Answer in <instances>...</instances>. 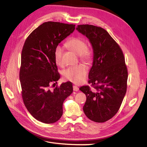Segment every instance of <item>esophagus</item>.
I'll return each instance as SVG.
<instances>
[{"mask_svg": "<svg viewBox=\"0 0 147 147\" xmlns=\"http://www.w3.org/2000/svg\"><path fill=\"white\" fill-rule=\"evenodd\" d=\"M73 90L74 91H78L79 90V88L77 86H73Z\"/></svg>", "mask_w": 147, "mask_h": 147, "instance_id": "1", "label": "esophagus"}]
</instances>
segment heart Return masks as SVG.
Masks as SVG:
<instances>
[{"mask_svg": "<svg viewBox=\"0 0 147 147\" xmlns=\"http://www.w3.org/2000/svg\"><path fill=\"white\" fill-rule=\"evenodd\" d=\"M65 46L69 50L79 55L80 61L88 65L93 62V52L87 46L85 40L80 37H73L68 39ZM63 49L60 46H57L54 49L53 55L57 65H62V57ZM88 74V69L84 65H78L68 67L63 72L64 79L75 84H80L86 79Z\"/></svg>", "mask_w": 147, "mask_h": 147, "instance_id": "heart-1", "label": "heart"}]
</instances>
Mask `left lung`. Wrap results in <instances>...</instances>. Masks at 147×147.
<instances>
[{"label":"left lung","instance_id":"1","mask_svg":"<svg viewBox=\"0 0 147 147\" xmlns=\"http://www.w3.org/2000/svg\"><path fill=\"white\" fill-rule=\"evenodd\" d=\"M94 49L93 65L89 73V86L80 90L86 96L83 111L91 120L103 123L117 114L127 90V68L119 44L107 31L93 25H79Z\"/></svg>","mask_w":147,"mask_h":147}]
</instances>
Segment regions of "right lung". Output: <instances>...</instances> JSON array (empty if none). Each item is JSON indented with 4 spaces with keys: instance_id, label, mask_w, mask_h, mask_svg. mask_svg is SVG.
I'll return each instance as SVG.
<instances>
[{
    "instance_id": "1",
    "label": "right lung",
    "mask_w": 147,
    "mask_h": 147,
    "mask_svg": "<svg viewBox=\"0 0 147 147\" xmlns=\"http://www.w3.org/2000/svg\"><path fill=\"white\" fill-rule=\"evenodd\" d=\"M75 26L45 22L30 34L23 46L20 70L22 100L32 116L44 123L61 117L64 100L73 91L70 82L50 88L60 78L54 49L74 32Z\"/></svg>"
}]
</instances>
